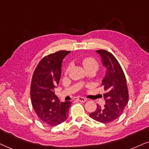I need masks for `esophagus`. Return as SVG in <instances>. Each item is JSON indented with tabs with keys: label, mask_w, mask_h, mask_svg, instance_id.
<instances>
[{
	"label": "esophagus",
	"mask_w": 149,
	"mask_h": 149,
	"mask_svg": "<svg viewBox=\"0 0 149 149\" xmlns=\"http://www.w3.org/2000/svg\"><path fill=\"white\" fill-rule=\"evenodd\" d=\"M78 100L80 102H85L86 101V99L82 97H79L78 98Z\"/></svg>",
	"instance_id": "obj_1"
}]
</instances>
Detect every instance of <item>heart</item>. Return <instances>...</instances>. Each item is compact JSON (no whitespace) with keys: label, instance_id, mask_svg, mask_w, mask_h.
<instances>
[{"label":"heart","instance_id":"heart-1","mask_svg":"<svg viewBox=\"0 0 149 149\" xmlns=\"http://www.w3.org/2000/svg\"><path fill=\"white\" fill-rule=\"evenodd\" d=\"M83 65L84 67H87L89 66H97V63L96 62V61L93 58H86L83 61ZM69 67L67 68L68 70Z\"/></svg>","mask_w":149,"mask_h":149}]
</instances>
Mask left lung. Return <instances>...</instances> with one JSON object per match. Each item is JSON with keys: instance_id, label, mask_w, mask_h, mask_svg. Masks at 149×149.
Returning a JSON list of instances; mask_svg holds the SVG:
<instances>
[{"instance_id": "left-lung-1", "label": "left lung", "mask_w": 149, "mask_h": 149, "mask_svg": "<svg viewBox=\"0 0 149 149\" xmlns=\"http://www.w3.org/2000/svg\"><path fill=\"white\" fill-rule=\"evenodd\" d=\"M96 52L106 69L102 84L106 91L104 94L106 104L104 107L97 104L96 110L89 116L97 121L108 123L117 119L123 112L128 103V89L124 72L116 58L104 49L96 50Z\"/></svg>"}]
</instances>
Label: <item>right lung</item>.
Masks as SVG:
<instances>
[{
    "label": "right lung",
    "instance_id": "obj_1",
    "mask_svg": "<svg viewBox=\"0 0 149 149\" xmlns=\"http://www.w3.org/2000/svg\"><path fill=\"white\" fill-rule=\"evenodd\" d=\"M70 52L61 50L45 56L32 78V106L41 121L51 126L62 123L68 117L71 102H60L54 91L60 81L63 58Z\"/></svg>",
    "mask_w": 149,
    "mask_h": 149
}]
</instances>
